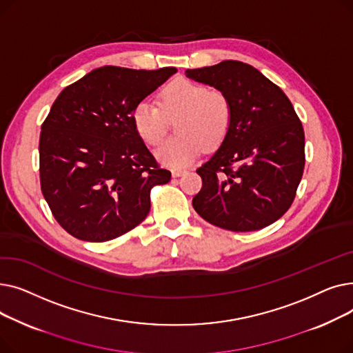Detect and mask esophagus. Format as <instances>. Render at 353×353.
Returning <instances> with one entry per match:
<instances>
[{
	"label": "esophagus",
	"mask_w": 353,
	"mask_h": 353,
	"mask_svg": "<svg viewBox=\"0 0 353 353\" xmlns=\"http://www.w3.org/2000/svg\"><path fill=\"white\" fill-rule=\"evenodd\" d=\"M184 173H186V170H181V169H173V170H172V176H173V177H180V176H183Z\"/></svg>",
	"instance_id": "1"
}]
</instances>
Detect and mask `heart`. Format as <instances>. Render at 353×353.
Masks as SVG:
<instances>
[{
    "mask_svg": "<svg viewBox=\"0 0 353 353\" xmlns=\"http://www.w3.org/2000/svg\"><path fill=\"white\" fill-rule=\"evenodd\" d=\"M177 116V134L156 150L157 160L174 169L193 163L205 144L216 147L226 139L232 127L233 105L225 92L190 80H177L164 87L160 105L148 99L139 101L133 108L132 121L145 144L157 145L167 132V119Z\"/></svg>",
    "mask_w": 353,
    "mask_h": 353,
    "instance_id": "b5f03b06",
    "label": "heart"
}]
</instances>
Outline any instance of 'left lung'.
Returning <instances> with one entry per match:
<instances>
[{"label":"left lung","instance_id":"left-lung-1","mask_svg":"<svg viewBox=\"0 0 353 353\" xmlns=\"http://www.w3.org/2000/svg\"><path fill=\"white\" fill-rule=\"evenodd\" d=\"M194 81L225 92L233 105L229 134L196 170L194 210L232 230H261L292 206L305 169V133L285 92L254 67L226 60L186 70Z\"/></svg>","mask_w":353,"mask_h":353}]
</instances>
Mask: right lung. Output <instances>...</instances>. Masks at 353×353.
Segmentation results:
<instances>
[{"instance_id": "1", "label": "right lung", "mask_w": 353, "mask_h": 353, "mask_svg": "<svg viewBox=\"0 0 353 353\" xmlns=\"http://www.w3.org/2000/svg\"><path fill=\"white\" fill-rule=\"evenodd\" d=\"M177 70L104 65L65 87L40 134V181L54 219L85 242H107L139 226L150 190L172 173L136 133L134 105Z\"/></svg>"}]
</instances>
